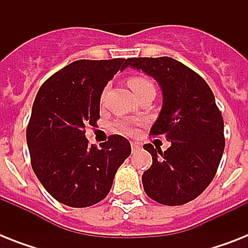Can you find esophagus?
I'll list each match as a JSON object with an SVG mask.
<instances>
[{
    "instance_id": "34e87169",
    "label": "esophagus",
    "mask_w": 248,
    "mask_h": 248,
    "mask_svg": "<svg viewBox=\"0 0 248 248\" xmlns=\"http://www.w3.org/2000/svg\"><path fill=\"white\" fill-rule=\"evenodd\" d=\"M131 148H132V151H136V149H139L140 148V144L134 141V143H131Z\"/></svg>"
}]
</instances>
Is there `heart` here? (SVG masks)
<instances>
[{
  "label": "heart",
  "mask_w": 248,
  "mask_h": 248,
  "mask_svg": "<svg viewBox=\"0 0 248 248\" xmlns=\"http://www.w3.org/2000/svg\"><path fill=\"white\" fill-rule=\"evenodd\" d=\"M152 85L151 81L147 78H144V77H131V78L128 79V86H130V89L136 93V91H139L143 87H147V86ZM120 128L124 132H127V134H132L134 132V127H132L131 124H128V122H124V124H120Z\"/></svg>",
  "instance_id": "obj_1"
}]
</instances>
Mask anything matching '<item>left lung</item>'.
<instances>
[{
  "label": "left lung",
  "instance_id": "1",
  "mask_svg": "<svg viewBox=\"0 0 248 248\" xmlns=\"http://www.w3.org/2000/svg\"><path fill=\"white\" fill-rule=\"evenodd\" d=\"M144 72L158 82L162 108L151 135H165L167 151L145 144L153 163L141 176L148 197L179 206L200 196L215 176L223 157L224 121L215 96L202 77L180 62L162 58H131L126 68Z\"/></svg>",
  "mask_w": 248,
  "mask_h": 248
}]
</instances>
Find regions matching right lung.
I'll list each match as a JSON object with an SVG mask.
<instances>
[{"label": "right lung", "mask_w": 248, "mask_h": 248, "mask_svg": "<svg viewBox=\"0 0 248 248\" xmlns=\"http://www.w3.org/2000/svg\"><path fill=\"white\" fill-rule=\"evenodd\" d=\"M124 59L77 60L41 86L27 127L32 169L45 189L69 207L104 200L117 170L131 155L126 138L112 135L97 149L85 127L100 117L103 90Z\"/></svg>", "instance_id": "right-lung-1"}]
</instances>
